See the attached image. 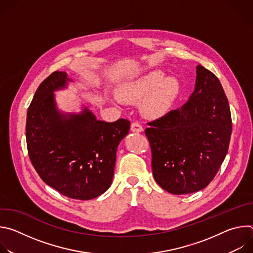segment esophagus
<instances>
[{"label": "esophagus", "mask_w": 253, "mask_h": 253, "mask_svg": "<svg viewBox=\"0 0 253 253\" xmlns=\"http://www.w3.org/2000/svg\"><path fill=\"white\" fill-rule=\"evenodd\" d=\"M144 129H143V127H142V125L140 124V123H138V122H134V123H132L131 124V131L132 132H142Z\"/></svg>", "instance_id": "34e87169"}]
</instances>
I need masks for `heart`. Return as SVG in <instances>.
<instances>
[{
    "label": "heart",
    "mask_w": 253,
    "mask_h": 253,
    "mask_svg": "<svg viewBox=\"0 0 253 253\" xmlns=\"http://www.w3.org/2000/svg\"><path fill=\"white\" fill-rule=\"evenodd\" d=\"M180 85L176 78L166 77L162 70H152L136 79L122 83L116 89L117 97L125 102L141 99V113L151 119L167 114L178 97Z\"/></svg>",
    "instance_id": "b5f03b06"
}]
</instances>
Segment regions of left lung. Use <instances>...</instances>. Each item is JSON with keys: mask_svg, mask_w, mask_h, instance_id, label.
Returning a JSON list of instances; mask_svg holds the SVG:
<instances>
[{"mask_svg": "<svg viewBox=\"0 0 253 253\" xmlns=\"http://www.w3.org/2000/svg\"><path fill=\"white\" fill-rule=\"evenodd\" d=\"M148 125L153 176L161 188L188 194L212 181L227 154L232 131L228 100L212 72L198 65L189 100Z\"/></svg>", "mask_w": 253, "mask_h": 253, "instance_id": "obj_1", "label": "left lung"}]
</instances>
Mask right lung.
Wrapping results in <instances>:
<instances>
[{
    "label": "right lung",
    "instance_id": "right-lung-1",
    "mask_svg": "<svg viewBox=\"0 0 253 253\" xmlns=\"http://www.w3.org/2000/svg\"><path fill=\"white\" fill-rule=\"evenodd\" d=\"M69 81L66 72L56 71L36 91L27 113L28 153L47 185L72 199L90 200L110 187L130 122L97 120L87 107L79 114L59 111L54 92Z\"/></svg>",
    "mask_w": 253,
    "mask_h": 253
}]
</instances>
